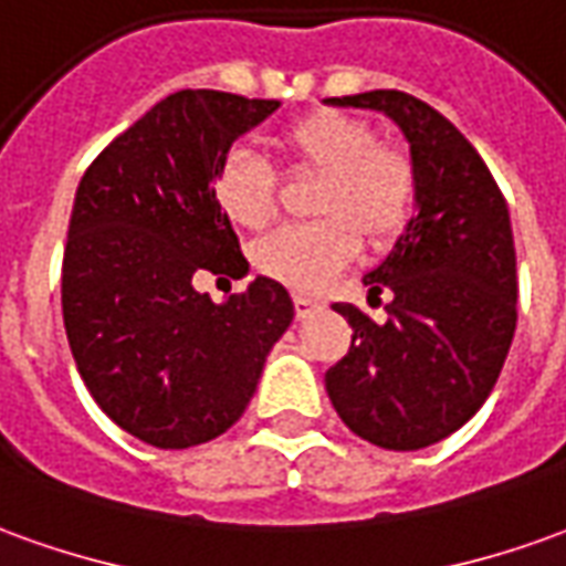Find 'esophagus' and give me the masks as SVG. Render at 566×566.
<instances>
[{"instance_id":"esophagus-1","label":"esophagus","mask_w":566,"mask_h":566,"mask_svg":"<svg viewBox=\"0 0 566 566\" xmlns=\"http://www.w3.org/2000/svg\"><path fill=\"white\" fill-rule=\"evenodd\" d=\"M318 310H322V300H315V296L300 294V291H296V294H294L296 318H310L312 312H318Z\"/></svg>"}]
</instances>
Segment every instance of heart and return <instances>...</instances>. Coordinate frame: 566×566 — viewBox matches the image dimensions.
I'll use <instances>...</instances> for the list:
<instances>
[{"mask_svg":"<svg viewBox=\"0 0 566 566\" xmlns=\"http://www.w3.org/2000/svg\"><path fill=\"white\" fill-rule=\"evenodd\" d=\"M294 177H318L310 214L318 223L272 232L254 248V266L294 291H318L349 263L358 239L386 248L417 205V165L395 144H377L374 125L339 109H312L272 137ZM214 205L232 227L260 232L279 214V184L248 149H232L211 180Z\"/></svg>","mask_w":566,"mask_h":566,"instance_id":"heart-1","label":"heart"}]
</instances>
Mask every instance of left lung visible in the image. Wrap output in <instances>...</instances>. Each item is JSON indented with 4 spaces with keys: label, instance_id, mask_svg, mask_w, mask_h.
<instances>
[{
    "label": "left lung",
    "instance_id": "1",
    "mask_svg": "<svg viewBox=\"0 0 566 566\" xmlns=\"http://www.w3.org/2000/svg\"><path fill=\"white\" fill-rule=\"evenodd\" d=\"M401 125L417 165L420 214L367 272L370 296L392 291L389 318L352 303L349 352L324 374L339 420L386 450H420L478 413L503 370L517 322L509 208L478 149L438 109L405 91L334 97Z\"/></svg>",
    "mask_w": 566,
    "mask_h": 566
}]
</instances>
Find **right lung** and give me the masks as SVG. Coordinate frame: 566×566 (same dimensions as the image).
<instances>
[{"instance_id": "1", "label": "right lung", "mask_w": 566, "mask_h": 566, "mask_svg": "<svg viewBox=\"0 0 566 566\" xmlns=\"http://www.w3.org/2000/svg\"><path fill=\"white\" fill-rule=\"evenodd\" d=\"M275 109L279 101L229 91L168 94L91 161L76 189L61 275L66 339L91 398L153 448L227 432L294 318L272 279L223 306L196 291L201 272H248L211 180L232 140Z\"/></svg>"}]
</instances>
